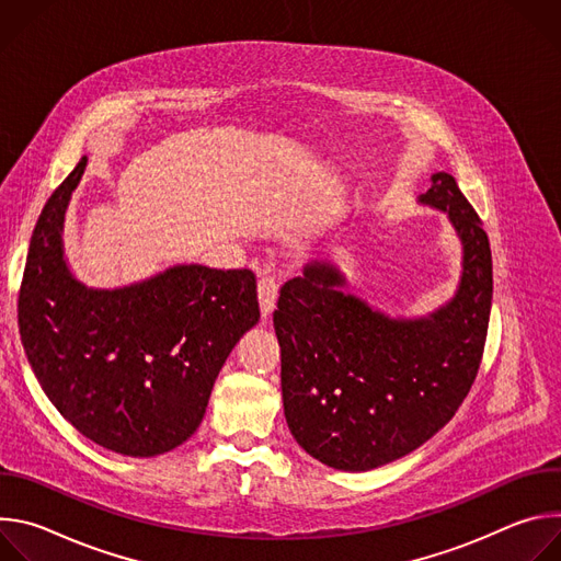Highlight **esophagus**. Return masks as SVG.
Listing matches in <instances>:
<instances>
[{"instance_id":"obj_1","label":"esophagus","mask_w":561,"mask_h":561,"mask_svg":"<svg viewBox=\"0 0 561 561\" xmlns=\"http://www.w3.org/2000/svg\"><path fill=\"white\" fill-rule=\"evenodd\" d=\"M277 290H279V284L273 275H264L257 284V297H260V308H262V317L268 319L273 308H275V301H277Z\"/></svg>"}]
</instances>
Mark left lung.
<instances>
[{
	"mask_svg": "<svg viewBox=\"0 0 561 561\" xmlns=\"http://www.w3.org/2000/svg\"><path fill=\"white\" fill-rule=\"evenodd\" d=\"M420 204L448 213L461 242L455 297L426 317H390L344 293L331 262L288 279L273 312L286 424L314 459L362 472L420 448L466 399L493 301L489 234L448 173Z\"/></svg>",
	"mask_w": 561,
	"mask_h": 561,
	"instance_id": "8db88e82",
	"label": "left lung"
}]
</instances>
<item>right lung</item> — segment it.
<instances>
[{
    "mask_svg": "<svg viewBox=\"0 0 561 561\" xmlns=\"http://www.w3.org/2000/svg\"><path fill=\"white\" fill-rule=\"evenodd\" d=\"M82 157L31 237L18 319L28 364L53 407L91 442L128 457L184 444L213 383L260 322L253 271L182 264L124 288H89L66 266L64 215Z\"/></svg>",
    "mask_w": 561,
    "mask_h": 561,
    "instance_id": "1",
    "label": "right lung"
}]
</instances>
